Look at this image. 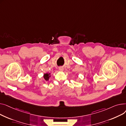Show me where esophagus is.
<instances>
[{
  "label": "esophagus",
  "instance_id": "obj_1",
  "mask_svg": "<svg viewBox=\"0 0 126 126\" xmlns=\"http://www.w3.org/2000/svg\"><path fill=\"white\" fill-rule=\"evenodd\" d=\"M59 70H60V71H63V67H62V66H60V67L59 68Z\"/></svg>",
  "mask_w": 126,
  "mask_h": 126
}]
</instances>
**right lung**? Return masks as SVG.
I'll return each instance as SVG.
<instances>
[{"mask_svg": "<svg viewBox=\"0 0 126 126\" xmlns=\"http://www.w3.org/2000/svg\"><path fill=\"white\" fill-rule=\"evenodd\" d=\"M50 77V74L46 73V74H44V78L46 81H48L49 78Z\"/></svg>", "mask_w": 126, "mask_h": 126, "instance_id": "obj_1", "label": "right lung"}]
</instances>
